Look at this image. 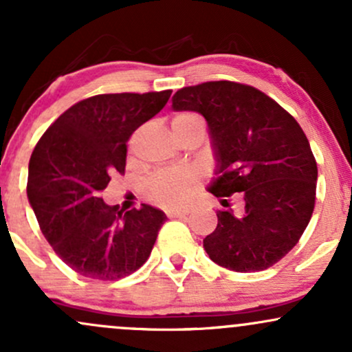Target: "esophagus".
Here are the masks:
<instances>
[{
	"mask_svg": "<svg viewBox=\"0 0 352 352\" xmlns=\"http://www.w3.org/2000/svg\"><path fill=\"white\" fill-rule=\"evenodd\" d=\"M185 215H188V210H168L167 212V217L170 218H182Z\"/></svg>",
	"mask_w": 352,
	"mask_h": 352,
	"instance_id": "34e87169",
	"label": "esophagus"
}]
</instances>
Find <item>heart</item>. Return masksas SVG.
Masks as SVG:
<instances>
[{
    "instance_id": "b5f03b06",
    "label": "heart",
    "mask_w": 352,
    "mask_h": 352,
    "mask_svg": "<svg viewBox=\"0 0 352 352\" xmlns=\"http://www.w3.org/2000/svg\"><path fill=\"white\" fill-rule=\"evenodd\" d=\"M204 125V120L192 112H180L172 119L173 134L193 127ZM204 173L199 168H180V170L155 172L145 184V193L148 200L165 208H177L187 205L199 190Z\"/></svg>"
}]
</instances>
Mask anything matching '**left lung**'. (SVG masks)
I'll list each match as a JSON object with an SVG mask.
<instances>
[{
    "mask_svg": "<svg viewBox=\"0 0 352 352\" xmlns=\"http://www.w3.org/2000/svg\"><path fill=\"white\" fill-rule=\"evenodd\" d=\"M172 107L207 120L217 159L208 192L221 204L233 193L245 201L240 215L217 212L204 240L210 260L240 273L278 263L300 241L316 200L318 165L300 124L265 92L232 80L182 87Z\"/></svg>",
    "mask_w": 352,
    "mask_h": 352,
    "instance_id": "obj_1",
    "label": "left lung"
}]
</instances>
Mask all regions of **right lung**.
<instances>
[{"instance_id":"right-lung-1","label":"right lung","mask_w":352,"mask_h":352,"mask_svg":"<svg viewBox=\"0 0 352 352\" xmlns=\"http://www.w3.org/2000/svg\"><path fill=\"white\" fill-rule=\"evenodd\" d=\"M172 91L92 96L67 109L36 144L28 199L56 254L80 276L114 281L139 270L165 221L142 204L129 212L100 199L125 170L127 140L162 111Z\"/></svg>"}]
</instances>
